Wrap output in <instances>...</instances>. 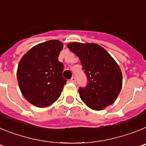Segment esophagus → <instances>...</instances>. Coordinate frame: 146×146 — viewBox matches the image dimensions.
Listing matches in <instances>:
<instances>
[{
  "instance_id": "1",
  "label": "esophagus",
  "mask_w": 146,
  "mask_h": 146,
  "mask_svg": "<svg viewBox=\"0 0 146 146\" xmlns=\"http://www.w3.org/2000/svg\"><path fill=\"white\" fill-rule=\"evenodd\" d=\"M70 82H72V83H75L76 82V78L74 77H72V79L70 80Z\"/></svg>"
}]
</instances>
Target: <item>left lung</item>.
I'll use <instances>...</instances> for the list:
<instances>
[{
  "label": "left lung",
  "instance_id": "1",
  "mask_svg": "<svg viewBox=\"0 0 146 146\" xmlns=\"http://www.w3.org/2000/svg\"><path fill=\"white\" fill-rule=\"evenodd\" d=\"M79 57L88 83L79 88L82 101L94 110H101L113 104L122 88V74L115 60L96 44L73 42L67 44Z\"/></svg>",
  "mask_w": 146,
  "mask_h": 146
}]
</instances>
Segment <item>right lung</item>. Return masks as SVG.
I'll return each instance as SVG.
<instances>
[{
    "label": "right lung",
    "instance_id": "add662e5",
    "mask_svg": "<svg viewBox=\"0 0 146 146\" xmlns=\"http://www.w3.org/2000/svg\"><path fill=\"white\" fill-rule=\"evenodd\" d=\"M58 40H50L32 47L23 55L17 68L20 91L31 104L46 108L59 98L66 80L64 64L58 60L63 49Z\"/></svg>",
    "mask_w": 146,
    "mask_h": 146
}]
</instances>
